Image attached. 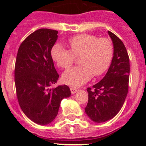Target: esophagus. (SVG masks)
Here are the masks:
<instances>
[{
  "label": "esophagus",
  "mask_w": 146,
  "mask_h": 146,
  "mask_svg": "<svg viewBox=\"0 0 146 146\" xmlns=\"http://www.w3.org/2000/svg\"><path fill=\"white\" fill-rule=\"evenodd\" d=\"M70 91H71V93H72V94H75L76 92H77V89L75 88L70 87Z\"/></svg>",
  "instance_id": "1"
}]
</instances>
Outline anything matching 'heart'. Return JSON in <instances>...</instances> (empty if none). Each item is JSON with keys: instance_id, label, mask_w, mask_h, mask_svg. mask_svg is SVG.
<instances>
[{"instance_id": "b5f03b06", "label": "heart", "mask_w": 146, "mask_h": 146, "mask_svg": "<svg viewBox=\"0 0 146 146\" xmlns=\"http://www.w3.org/2000/svg\"><path fill=\"white\" fill-rule=\"evenodd\" d=\"M70 50L55 44L51 56L60 69H67L73 64L75 58L80 66L67 70L62 75L64 83L80 86L91 79L93 75L99 77L109 68L114 54L113 42L106 37L98 38L91 34H79L68 42Z\"/></svg>"}]
</instances>
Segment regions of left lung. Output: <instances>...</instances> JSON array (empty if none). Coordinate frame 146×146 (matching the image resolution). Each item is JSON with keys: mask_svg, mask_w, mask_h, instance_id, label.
<instances>
[{"mask_svg": "<svg viewBox=\"0 0 146 146\" xmlns=\"http://www.w3.org/2000/svg\"><path fill=\"white\" fill-rule=\"evenodd\" d=\"M113 40L114 54L107 74L100 82L88 88V101L86 114L96 123L105 122L118 114L129 90V58L123 42L108 31Z\"/></svg>", "mask_w": 146, "mask_h": 146, "instance_id": "obj_1", "label": "left lung"}]
</instances>
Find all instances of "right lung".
<instances>
[{
	"label": "right lung",
	"instance_id": "right-lung-1",
	"mask_svg": "<svg viewBox=\"0 0 146 146\" xmlns=\"http://www.w3.org/2000/svg\"><path fill=\"white\" fill-rule=\"evenodd\" d=\"M57 34L55 30H36L21 43L15 62L18 102L25 115L40 125L52 122L57 116L62 99L71 95L66 85L50 88L59 77L51 56Z\"/></svg>",
	"mask_w": 146,
	"mask_h": 146
}]
</instances>
